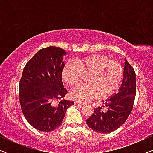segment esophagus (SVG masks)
<instances>
[{"label":"esophagus","instance_id":"esophagus-1","mask_svg":"<svg viewBox=\"0 0 153 153\" xmlns=\"http://www.w3.org/2000/svg\"><path fill=\"white\" fill-rule=\"evenodd\" d=\"M74 104H76V105H83V104H84V103H83V102H81L79 101H75Z\"/></svg>","mask_w":153,"mask_h":153}]
</instances>
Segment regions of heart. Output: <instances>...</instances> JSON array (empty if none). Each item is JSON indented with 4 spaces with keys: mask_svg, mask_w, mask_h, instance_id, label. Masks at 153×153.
<instances>
[{
    "mask_svg": "<svg viewBox=\"0 0 153 153\" xmlns=\"http://www.w3.org/2000/svg\"><path fill=\"white\" fill-rule=\"evenodd\" d=\"M75 63L68 62L62 72V80L70 86L75 85L88 74L87 85H80L71 93V97L79 102H88L97 97L114 95L120 87L123 77V69L118 61L108 60L106 56L91 54L78 58Z\"/></svg>",
    "mask_w": 153,
    "mask_h": 153,
    "instance_id": "obj_1",
    "label": "heart"
}]
</instances>
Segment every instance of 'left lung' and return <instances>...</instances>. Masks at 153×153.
Listing matches in <instances>:
<instances>
[{"label":"left lung","mask_w":153,"mask_h":153,"mask_svg":"<svg viewBox=\"0 0 153 153\" xmlns=\"http://www.w3.org/2000/svg\"><path fill=\"white\" fill-rule=\"evenodd\" d=\"M123 79L117 93L110 96L103 104L108 107L106 112L102 107L95 108L86 123L88 127L97 133L108 134L116 130L124 123L132 110L136 95V74L125 58Z\"/></svg>","instance_id":"8db88e82"}]
</instances>
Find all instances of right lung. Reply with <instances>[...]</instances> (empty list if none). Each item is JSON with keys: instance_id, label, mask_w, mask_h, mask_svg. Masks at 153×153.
<instances>
[{"instance_id": "obj_1", "label": "right lung", "mask_w": 153, "mask_h": 153, "mask_svg": "<svg viewBox=\"0 0 153 153\" xmlns=\"http://www.w3.org/2000/svg\"><path fill=\"white\" fill-rule=\"evenodd\" d=\"M67 53L61 48L42 49L27 62L19 83V101L23 114L37 130L49 132L61 125L66 111L74 102H53L67 94L62 80Z\"/></svg>"}]
</instances>
